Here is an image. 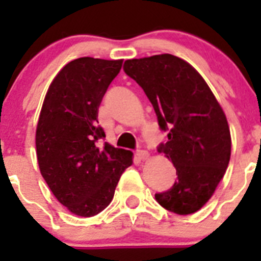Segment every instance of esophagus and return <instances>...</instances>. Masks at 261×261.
<instances>
[{
  "mask_svg": "<svg viewBox=\"0 0 261 261\" xmlns=\"http://www.w3.org/2000/svg\"><path fill=\"white\" fill-rule=\"evenodd\" d=\"M136 156H137L140 161H145V159L149 158V153L146 150H137L136 151Z\"/></svg>",
  "mask_w": 261,
  "mask_h": 261,
  "instance_id": "esophagus-1",
  "label": "esophagus"
}]
</instances>
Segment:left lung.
<instances>
[{"label": "left lung", "instance_id": "1", "mask_svg": "<svg viewBox=\"0 0 261 261\" xmlns=\"http://www.w3.org/2000/svg\"><path fill=\"white\" fill-rule=\"evenodd\" d=\"M124 71L142 87L167 142L158 146L176 168V180L155 200L172 213L201 209L229 165L231 137L220 103L192 65L172 55L124 62Z\"/></svg>", "mask_w": 261, "mask_h": 261}]
</instances>
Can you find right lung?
Masks as SVG:
<instances>
[{"instance_id": "add662e5", "label": "right lung", "mask_w": 261, "mask_h": 261, "mask_svg": "<svg viewBox=\"0 0 261 261\" xmlns=\"http://www.w3.org/2000/svg\"><path fill=\"white\" fill-rule=\"evenodd\" d=\"M123 60L81 57L52 81L36 128L40 172L57 200L73 214L93 217L114 199L133 153L102 144L98 108Z\"/></svg>"}]
</instances>
